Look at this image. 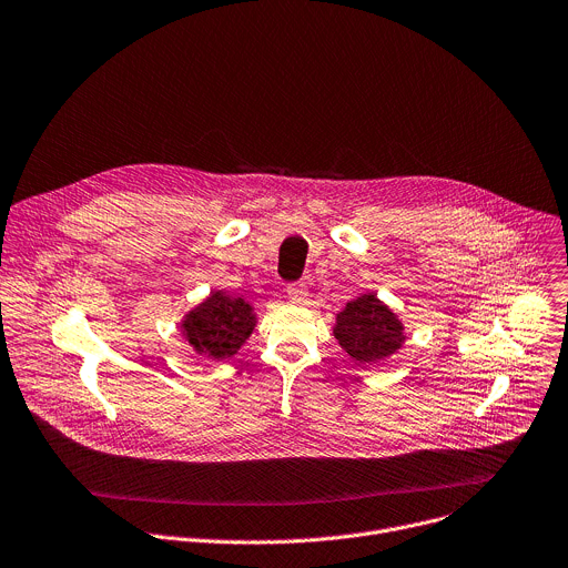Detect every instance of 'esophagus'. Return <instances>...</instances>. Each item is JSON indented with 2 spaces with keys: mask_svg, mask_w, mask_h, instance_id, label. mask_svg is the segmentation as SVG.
I'll list each match as a JSON object with an SVG mask.
<instances>
[{
  "mask_svg": "<svg viewBox=\"0 0 568 568\" xmlns=\"http://www.w3.org/2000/svg\"><path fill=\"white\" fill-rule=\"evenodd\" d=\"M287 294H290L292 301H303V298L307 296V285H305L303 281L290 283V285H287Z\"/></svg>",
  "mask_w": 568,
  "mask_h": 568,
  "instance_id": "obj_1",
  "label": "esophagus"
}]
</instances>
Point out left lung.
<instances>
[{
  "mask_svg": "<svg viewBox=\"0 0 568 568\" xmlns=\"http://www.w3.org/2000/svg\"><path fill=\"white\" fill-rule=\"evenodd\" d=\"M400 322L374 294L357 296L337 315L335 337L357 363H378L403 342Z\"/></svg>",
  "mask_w": 568,
  "mask_h": 568,
  "instance_id": "1",
  "label": "left lung"
}]
</instances>
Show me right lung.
I'll list each match as a JSON object with an SVG mask.
<instances>
[{
	"mask_svg": "<svg viewBox=\"0 0 568 568\" xmlns=\"http://www.w3.org/2000/svg\"><path fill=\"white\" fill-rule=\"evenodd\" d=\"M253 326L255 317L244 298L215 292L185 317L183 331L201 355L224 359L237 353Z\"/></svg>",
	"mask_w": 568,
	"mask_h": 568,
	"instance_id": "1",
	"label": "right lung"
}]
</instances>
